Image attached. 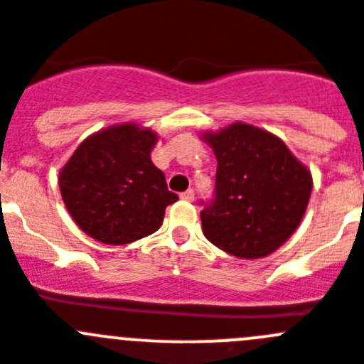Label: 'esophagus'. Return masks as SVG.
Returning a JSON list of instances; mask_svg holds the SVG:
<instances>
[{"label":"esophagus","instance_id":"esophagus-1","mask_svg":"<svg viewBox=\"0 0 364 364\" xmlns=\"http://www.w3.org/2000/svg\"><path fill=\"white\" fill-rule=\"evenodd\" d=\"M180 198L188 200V202H193V200H195V191H193V189H188V191H184L182 195H180Z\"/></svg>","mask_w":364,"mask_h":364}]
</instances>
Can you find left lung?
Listing matches in <instances>:
<instances>
[{"mask_svg": "<svg viewBox=\"0 0 364 364\" xmlns=\"http://www.w3.org/2000/svg\"><path fill=\"white\" fill-rule=\"evenodd\" d=\"M202 141L218 162L215 202L200 213L204 236L236 258L272 255L305 216L311 169L279 136L245 122L202 132Z\"/></svg>", "mask_w": 364, "mask_h": 364, "instance_id": "left-lung-1", "label": "left lung"}]
</instances>
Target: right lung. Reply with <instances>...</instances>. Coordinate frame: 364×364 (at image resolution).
Masks as SVG:
<instances>
[{
    "label": "right lung",
    "mask_w": 364,
    "mask_h": 364,
    "mask_svg": "<svg viewBox=\"0 0 364 364\" xmlns=\"http://www.w3.org/2000/svg\"><path fill=\"white\" fill-rule=\"evenodd\" d=\"M159 135L135 122L86 136L59 171L66 211L90 238L124 245L153 235L178 200L151 162Z\"/></svg>",
    "instance_id": "add662e5"
}]
</instances>
